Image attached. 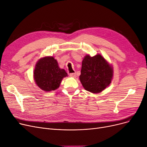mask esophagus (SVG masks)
<instances>
[{
	"label": "esophagus",
	"instance_id": "1",
	"mask_svg": "<svg viewBox=\"0 0 147 147\" xmlns=\"http://www.w3.org/2000/svg\"><path fill=\"white\" fill-rule=\"evenodd\" d=\"M69 76L70 77H74V78H75L76 77H77V75H76L75 73H70V74H69Z\"/></svg>",
	"mask_w": 147,
	"mask_h": 147
}]
</instances>
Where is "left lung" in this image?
Segmentation results:
<instances>
[{
    "label": "left lung",
    "mask_w": 147,
    "mask_h": 147,
    "mask_svg": "<svg viewBox=\"0 0 147 147\" xmlns=\"http://www.w3.org/2000/svg\"><path fill=\"white\" fill-rule=\"evenodd\" d=\"M113 76V67L100 54L87 55L82 61L80 80L84 89L98 93L109 86Z\"/></svg>",
    "instance_id": "left-lung-1"
}]
</instances>
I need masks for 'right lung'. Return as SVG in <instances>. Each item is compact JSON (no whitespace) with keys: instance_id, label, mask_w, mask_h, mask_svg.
<instances>
[{"instance_id":"right-lung-1","label":"right lung","mask_w":147,"mask_h":147,"mask_svg":"<svg viewBox=\"0 0 147 147\" xmlns=\"http://www.w3.org/2000/svg\"><path fill=\"white\" fill-rule=\"evenodd\" d=\"M67 76L65 70L59 67L57 61L53 57L40 58L36 64L34 72L36 84L45 92L57 89L63 78Z\"/></svg>"}]
</instances>
